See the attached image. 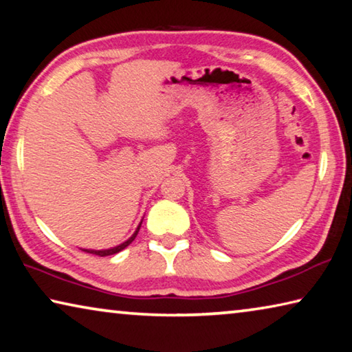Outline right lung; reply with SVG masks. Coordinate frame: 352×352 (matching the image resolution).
I'll list each match as a JSON object with an SVG mask.
<instances>
[{"label":"right lung","mask_w":352,"mask_h":352,"mask_svg":"<svg viewBox=\"0 0 352 352\" xmlns=\"http://www.w3.org/2000/svg\"><path fill=\"white\" fill-rule=\"evenodd\" d=\"M141 223H142V222H140V225L136 226L135 233H133L132 236H130L126 242L119 243V245H116V247H111V248H107V250H90V248H82V250H83V252H87V253L98 254V256H110V254H116V253L121 252V250H124L126 247H129L130 243H132V242L135 241V237H136V234H138V231H140V228H141Z\"/></svg>","instance_id":"add662e5"}]
</instances>
